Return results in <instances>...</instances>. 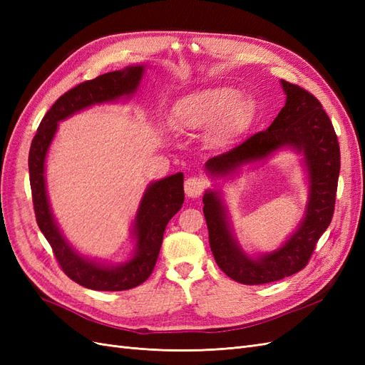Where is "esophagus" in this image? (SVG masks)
I'll return each mask as SVG.
<instances>
[{"mask_svg":"<svg viewBox=\"0 0 365 365\" xmlns=\"http://www.w3.org/2000/svg\"><path fill=\"white\" fill-rule=\"evenodd\" d=\"M207 180L204 176H192L185 181V195L189 197H197L201 196L202 192L207 189Z\"/></svg>","mask_w":365,"mask_h":365,"instance_id":"obj_1","label":"esophagus"}]
</instances>
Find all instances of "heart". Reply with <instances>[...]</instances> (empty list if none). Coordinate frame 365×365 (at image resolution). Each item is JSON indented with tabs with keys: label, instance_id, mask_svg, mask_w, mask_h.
<instances>
[{
	"label": "heart",
	"instance_id": "heart-1",
	"mask_svg": "<svg viewBox=\"0 0 365 365\" xmlns=\"http://www.w3.org/2000/svg\"><path fill=\"white\" fill-rule=\"evenodd\" d=\"M230 86H217L184 97L176 105V125L184 129H200L222 117L220 129L224 134H233L245 126L252 114V105Z\"/></svg>",
	"mask_w": 365,
	"mask_h": 365
}]
</instances>
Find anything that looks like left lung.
I'll return each mask as SVG.
<instances>
[{
	"label": "left lung",
	"mask_w": 365,
	"mask_h": 365,
	"mask_svg": "<svg viewBox=\"0 0 365 365\" xmlns=\"http://www.w3.org/2000/svg\"><path fill=\"white\" fill-rule=\"evenodd\" d=\"M282 86L286 105L271 126L205 164L212 175L224 176L242 164L267 158L282 146H294L304 153L311 178L306 217L280 250L264 254L259 260L250 259L237 248L217 193L204 195V216L215 260L230 279L244 284L277 282L302 271L311 260L317 242L329 227L335 210L341 157L332 121L318 98L304 88L286 81H282Z\"/></svg>",
	"instance_id": "left-lung-1"
}]
</instances>
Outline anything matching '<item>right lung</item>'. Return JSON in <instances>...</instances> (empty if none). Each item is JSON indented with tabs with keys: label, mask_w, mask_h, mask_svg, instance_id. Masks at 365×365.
Wrapping results in <instances>:
<instances>
[{
	"label": "right lung",
	"mask_w": 365,
	"mask_h": 365,
	"mask_svg": "<svg viewBox=\"0 0 365 365\" xmlns=\"http://www.w3.org/2000/svg\"><path fill=\"white\" fill-rule=\"evenodd\" d=\"M143 76V67H128L123 71H111L86 81L62 94L43 115L31 140L29 152V172L33 208L39 230L46 236L61 269L68 277L94 291H126L149 279L160 254L164 230L169 220L180 212L184 202V176L175 173L153 182L146 190L135 217L137 252L132 260L117 268L98 267L77 254L54 224L46 193L43 163L47 149L58 129V121L76 111L102 102H111L120 96L135 91Z\"/></svg>",
	"instance_id": "1"
}]
</instances>
